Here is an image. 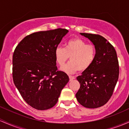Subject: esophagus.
<instances>
[{"label": "esophagus", "instance_id": "34e87169", "mask_svg": "<svg viewBox=\"0 0 129 129\" xmlns=\"http://www.w3.org/2000/svg\"><path fill=\"white\" fill-rule=\"evenodd\" d=\"M69 78H70V81H71L75 80V76H69Z\"/></svg>", "mask_w": 129, "mask_h": 129}]
</instances>
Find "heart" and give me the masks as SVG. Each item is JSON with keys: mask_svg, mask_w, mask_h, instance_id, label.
Listing matches in <instances>:
<instances>
[{"mask_svg": "<svg viewBox=\"0 0 129 129\" xmlns=\"http://www.w3.org/2000/svg\"><path fill=\"white\" fill-rule=\"evenodd\" d=\"M56 62L63 66L70 57V62L60 68L62 72L74 73L78 70L84 71L90 67L95 56V49L92 45H88L80 38L68 40L65 48L58 46L54 51Z\"/></svg>", "mask_w": 129, "mask_h": 129, "instance_id": "heart-1", "label": "heart"}]
</instances>
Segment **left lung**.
I'll return each instance as SVG.
<instances>
[{"mask_svg": "<svg viewBox=\"0 0 129 129\" xmlns=\"http://www.w3.org/2000/svg\"><path fill=\"white\" fill-rule=\"evenodd\" d=\"M94 44L95 56L89 69L76 79L80 87L76 94L83 107L96 108L107 104L112 95L119 78V67L115 49L100 35L80 33Z\"/></svg>", "mask_w": 129, "mask_h": 129, "instance_id": "1", "label": "left lung"}]
</instances>
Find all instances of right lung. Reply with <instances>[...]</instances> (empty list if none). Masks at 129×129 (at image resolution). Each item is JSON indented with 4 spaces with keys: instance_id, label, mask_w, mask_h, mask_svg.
I'll list each match as a JSON object with an SVG mask.
<instances>
[{
    "instance_id": "add662e5",
    "label": "right lung",
    "mask_w": 129,
    "mask_h": 129,
    "mask_svg": "<svg viewBox=\"0 0 129 129\" xmlns=\"http://www.w3.org/2000/svg\"><path fill=\"white\" fill-rule=\"evenodd\" d=\"M69 32L65 29L40 31L24 38L13 55V80L25 102L45 110L57 102L69 82L65 72L57 71L54 51Z\"/></svg>"
}]
</instances>
